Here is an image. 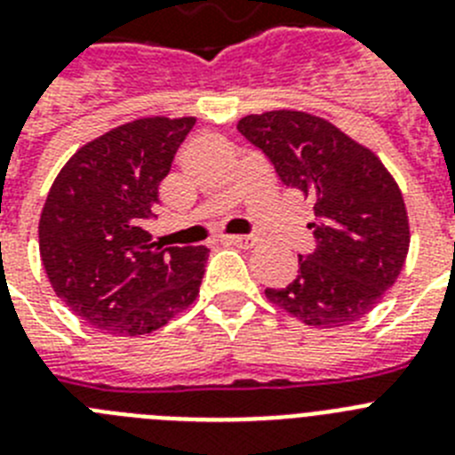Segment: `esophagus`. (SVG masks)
<instances>
[{
    "instance_id": "esophagus-1",
    "label": "esophagus",
    "mask_w": 455,
    "mask_h": 455,
    "mask_svg": "<svg viewBox=\"0 0 455 455\" xmlns=\"http://www.w3.org/2000/svg\"><path fill=\"white\" fill-rule=\"evenodd\" d=\"M225 242L232 243V246H239V248H251V246H255V236L232 235V236H225Z\"/></svg>"
}]
</instances>
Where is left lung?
Here are the masks:
<instances>
[{
    "label": "left lung",
    "instance_id": "8db88e82",
    "mask_svg": "<svg viewBox=\"0 0 455 455\" xmlns=\"http://www.w3.org/2000/svg\"><path fill=\"white\" fill-rule=\"evenodd\" d=\"M236 128L265 151L290 188L315 202V253L299 258L287 287L267 299L308 327H345L368 315L398 281L410 251L403 193L378 154L301 110L246 115Z\"/></svg>",
    "mask_w": 455,
    "mask_h": 455
}]
</instances>
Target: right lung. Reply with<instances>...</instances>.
<instances>
[{"label": "right lung", "mask_w": 455, "mask_h": 455, "mask_svg": "<svg viewBox=\"0 0 455 455\" xmlns=\"http://www.w3.org/2000/svg\"><path fill=\"white\" fill-rule=\"evenodd\" d=\"M196 116H142L110 128L66 161L38 220L54 294L112 336L165 327L200 294L207 246L161 248L145 219Z\"/></svg>", "instance_id": "obj_1"}]
</instances>
